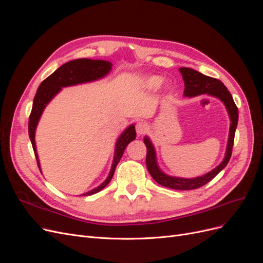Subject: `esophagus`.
<instances>
[{"label": "esophagus", "instance_id": "1", "mask_svg": "<svg viewBox=\"0 0 263 263\" xmlns=\"http://www.w3.org/2000/svg\"><path fill=\"white\" fill-rule=\"evenodd\" d=\"M148 125L147 123L145 122H139L137 125H136V132L138 135H144L147 130H148Z\"/></svg>", "mask_w": 263, "mask_h": 263}]
</instances>
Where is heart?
Segmentation results:
<instances>
[{"mask_svg": "<svg viewBox=\"0 0 263 263\" xmlns=\"http://www.w3.org/2000/svg\"><path fill=\"white\" fill-rule=\"evenodd\" d=\"M161 78H159V77H153V78H150L149 80L147 81V84L149 85V86H151V87H157V86H159L161 84Z\"/></svg>", "mask_w": 263, "mask_h": 263, "instance_id": "1", "label": "heart"}]
</instances>
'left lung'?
I'll return each instance as SVG.
<instances>
[{
	"mask_svg": "<svg viewBox=\"0 0 263 263\" xmlns=\"http://www.w3.org/2000/svg\"><path fill=\"white\" fill-rule=\"evenodd\" d=\"M179 70L182 74L183 81H184L185 97L193 98V97H196V95H201V94H210V95H213V97H216L219 100H221L226 105L232 124H230L229 139H228L227 153H226L225 159L216 169H214L213 171L209 172L208 174H205V176H202V177H198L195 179H181V178L169 177L159 170L156 162V155H155L154 147L151 145L150 140L146 137L144 140L147 148L146 164H147V169L150 173V176L153 177L154 180L157 183H159V184H161L165 187L173 189V190H195L205 185L206 183H209L210 181H212L229 162V159L232 157V153H233L235 132H236V127L238 123V108L235 104L232 94H230V92L227 90V87L224 85V83L219 81L218 79L204 76L198 72V71H195L190 68H180Z\"/></svg>",
	"mask_w": 263,
	"mask_h": 263,
	"instance_id": "8db88e82",
	"label": "left lung"
}]
</instances>
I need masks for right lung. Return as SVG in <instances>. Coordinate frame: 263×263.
<instances>
[{
  "label": "right lung",
  "mask_w": 263,
  "mask_h": 263,
  "mask_svg": "<svg viewBox=\"0 0 263 263\" xmlns=\"http://www.w3.org/2000/svg\"><path fill=\"white\" fill-rule=\"evenodd\" d=\"M110 68H112V63L109 61L91 60V59H85V58L76 59L65 63V65H62L60 68L55 70L52 74H50L48 78H46L45 80L41 83V85L38 86V90L34 98L33 107H31V112L29 115L28 134L31 141V146H33L34 153L36 156V160H37L39 170H41V166H39V161H38V157L36 153L35 129H36L37 123L39 121V117H41L45 106L47 105V103H48L54 95L60 91L61 87L97 80V79L106 76L109 72ZM135 138H136V130H135V126L132 125L121 135V137L118 138L116 142L114 162L112 165V169H110L108 178L103 182L100 186H98L97 189H94L83 195H92V194L98 193L108 184L109 181L112 180L114 176L116 165L118 164L119 160H121V158L125 151V148Z\"/></svg>",
  "instance_id": "obj_1"
}]
</instances>
